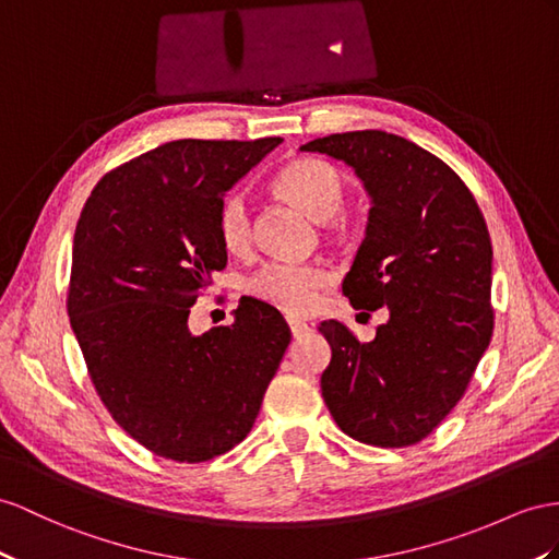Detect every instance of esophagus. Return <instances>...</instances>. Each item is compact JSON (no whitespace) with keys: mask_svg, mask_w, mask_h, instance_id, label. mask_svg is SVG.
Instances as JSON below:
<instances>
[{"mask_svg":"<svg viewBox=\"0 0 559 559\" xmlns=\"http://www.w3.org/2000/svg\"><path fill=\"white\" fill-rule=\"evenodd\" d=\"M288 325H290V331H293V335L295 337H302L307 331H309V323L307 321H302V319H288Z\"/></svg>","mask_w":559,"mask_h":559,"instance_id":"obj_1","label":"esophagus"}]
</instances>
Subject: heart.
Wrapping results in <instances>:
<instances>
[{"label":"heart","mask_w":559,"mask_h":559,"mask_svg":"<svg viewBox=\"0 0 559 559\" xmlns=\"http://www.w3.org/2000/svg\"><path fill=\"white\" fill-rule=\"evenodd\" d=\"M274 191L305 210L313 222H333L345 207L347 181L340 171L323 160L302 157L285 165ZM217 236L222 248L231 254H248L252 248V212L248 198L231 193L222 200L217 212ZM331 283L328 271L309 264L269 262L257 269L248 281V293L285 313H307L319 305L321 293Z\"/></svg>","instance_id":"b5f03b06"}]
</instances>
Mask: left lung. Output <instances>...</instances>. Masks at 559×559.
I'll return each instance as SVG.
<instances>
[{
	"label": "left lung",
	"mask_w": 559,
	"mask_h": 559,
	"mask_svg": "<svg viewBox=\"0 0 559 559\" xmlns=\"http://www.w3.org/2000/svg\"><path fill=\"white\" fill-rule=\"evenodd\" d=\"M299 151L331 155L364 181L366 238L342 293L354 309L390 311L370 342L321 323L333 352L323 402L352 439L411 447L461 402L491 342L489 228L463 179L404 136L345 132Z\"/></svg>",
	"instance_id": "left-lung-1"
}]
</instances>
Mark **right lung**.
Wrapping results in <instances>:
<instances>
[{"label": "right lung", "mask_w": 559, "mask_h": 559, "mask_svg": "<svg viewBox=\"0 0 559 559\" xmlns=\"http://www.w3.org/2000/svg\"><path fill=\"white\" fill-rule=\"evenodd\" d=\"M283 139L163 143L94 186L73 240L68 317L104 406L155 455L203 463L248 437L290 328L240 297L203 335L189 313L226 266L224 193Z\"/></svg>", "instance_id": "obj_1"}]
</instances>
